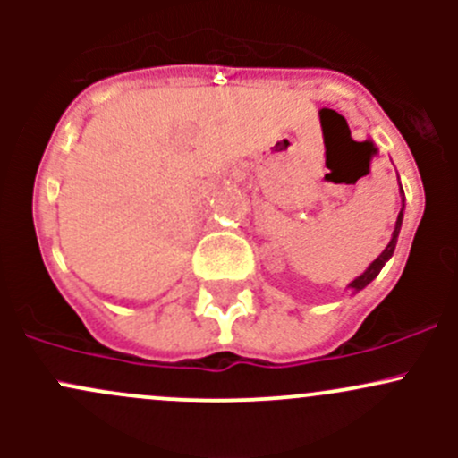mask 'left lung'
<instances>
[{
  "mask_svg": "<svg viewBox=\"0 0 458 458\" xmlns=\"http://www.w3.org/2000/svg\"><path fill=\"white\" fill-rule=\"evenodd\" d=\"M401 201H405V197H403V188H401ZM401 224H403V208H401L399 216H396L394 233H392V239H390V243H387V246H386V250H383L381 255H378L377 259H374V261L370 263V266H368V270L363 272L361 276H357V279H354L352 284H350V288H352L354 293H359V290H363V288H366V285L370 284L372 279H377V275H378V272H381V267L386 266V261H387V259H390L392 255H394L396 239H399V233H401Z\"/></svg>",
  "mask_w": 458,
  "mask_h": 458,
  "instance_id": "8db88e82",
  "label": "left lung"
}]
</instances>
